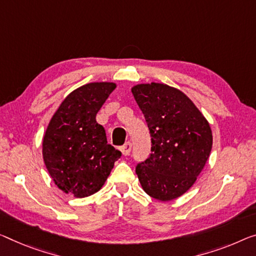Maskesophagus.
<instances>
[{
  "instance_id": "34e87169",
  "label": "esophagus",
  "mask_w": 256,
  "mask_h": 256,
  "mask_svg": "<svg viewBox=\"0 0 256 256\" xmlns=\"http://www.w3.org/2000/svg\"><path fill=\"white\" fill-rule=\"evenodd\" d=\"M132 151V143L130 142H127L124 146H121V153H122L124 156H128L129 153Z\"/></svg>"
}]
</instances>
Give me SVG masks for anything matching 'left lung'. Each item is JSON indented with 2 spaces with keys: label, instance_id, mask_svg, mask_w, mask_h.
Wrapping results in <instances>:
<instances>
[{
  "label": "left lung",
  "instance_id": "8db88e82",
  "mask_svg": "<svg viewBox=\"0 0 256 256\" xmlns=\"http://www.w3.org/2000/svg\"><path fill=\"white\" fill-rule=\"evenodd\" d=\"M132 92L151 135V154L136 168L140 183L152 198L174 200L194 186L210 158V122L178 88L151 82Z\"/></svg>",
  "mask_w": 256,
  "mask_h": 256
}]
</instances>
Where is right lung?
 I'll return each mask as SVG.
<instances>
[{"mask_svg": "<svg viewBox=\"0 0 256 256\" xmlns=\"http://www.w3.org/2000/svg\"><path fill=\"white\" fill-rule=\"evenodd\" d=\"M114 82H90L70 92L54 113L42 140V156L50 178L76 198L96 194L105 184L121 152L108 144L96 114Z\"/></svg>", "mask_w": 256, "mask_h": 256, "instance_id": "1", "label": "right lung"}]
</instances>
